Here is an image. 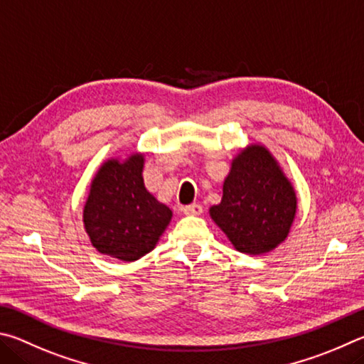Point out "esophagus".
I'll return each instance as SVG.
<instances>
[{
    "label": "esophagus",
    "instance_id": "esophagus-1",
    "mask_svg": "<svg viewBox=\"0 0 364 364\" xmlns=\"http://www.w3.org/2000/svg\"><path fill=\"white\" fill-rule=\"evenodd\" d=\"M182 211H183V214H187V215H200L203 213V206L198 205V203H193V205L183 206Z\"/></svg>",
    "mask_w": 364,
    "mask_h": 364
}]
</instances>
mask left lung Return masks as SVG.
<instances>
[{
    "label": "left lung",
    "mask_w": 364,
    "mask_h": 364,
    "mask_svg": "<svg viewBox=\"0 0 364 364\" xmlns=\"http://www.w3.org/2000/svg\"><path fill=\"white\" fill-rule=\"evenodd\" d=\"M297 198L275 158L262 145H251L233 159L213 220L240 252H270L288 237Z\"/></svg>",
    "instance_id": "obj_1"
}]
</instances>
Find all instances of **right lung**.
<instances>
[{"mask_svg":"<svg viewBox=\"0 0 364 364\" xmlns=\"http://www.w3.org/2000/svg\"><path fill=\"white\" fill-rule=\"evenodd\" d=\"M144 155L102 164L89 190L82 222L102 254L132 262L156 246L172 218L171 209L146 192Z\"/></svg>","mask_w":364,"mask_h":364,"instance_id":"obj_1","label":"right lung"}]
</instances>
